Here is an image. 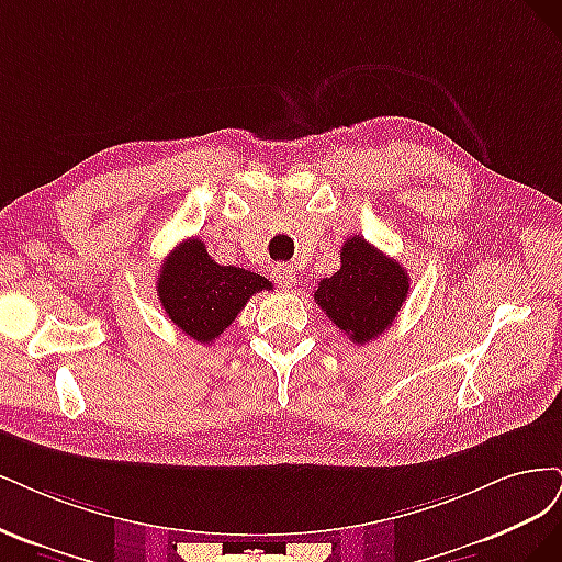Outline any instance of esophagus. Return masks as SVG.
Returning <instances> with one entry per match:
<instances>
[{
  "instance_id": "esophagus-1",
  "label": "esophagus",
  "mask_w": 562,
  "mask_h": 562,
  "mask_svg": "<svg viewBox=\"0 0 562 562\" xmlns=\"http://www.w3.org/2000/svg\"><path fill=\"white\" fill-rule=\"evenodd\" d=\"M273 280L282 289H292L296 284V270L286 263H278V266H273Z\"/></svg>"
}]
</instances>
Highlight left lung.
Masks as SVG:
<instances>
[{"label": "left lung", "mask_w": 562, "mask_h": 562, "mask_svg": "<svg viewBox=\"0 0 562 562\" xmlns=\"http://www.w3.org/2000/svg\"><path fill=\"white\" fill-rule=\"evenodd\" d=\"M411 278L400 261L352 235L340 249V268L319 280L315 301L340 331L364 346L392 327L408 296Z\"/></svg>", "instance_id": "left-lung-1"}]
</instances>
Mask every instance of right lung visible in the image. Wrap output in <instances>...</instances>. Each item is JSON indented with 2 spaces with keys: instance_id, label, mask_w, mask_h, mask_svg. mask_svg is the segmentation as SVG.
Returning <instances> with one entry per match:
<instances>
[{
  "instance_id": "right-lung-1",
  "label": "right lung",
  "mask_w": 562,
  "mask_h": 562,
  "mask_svg": "<svg viewBox=\"0 0 562 562\" xmlns=\"http://www.w3.org/2000/svg\"><path fill=\"white\" fill-rule=\"evenodd\" d=\"M156 284L170 322L198 342H212L222 336L249 296L273 289L259 273L238 266H220L198 238H189L170 251Z\"/></svg>"
}]
</instances>
